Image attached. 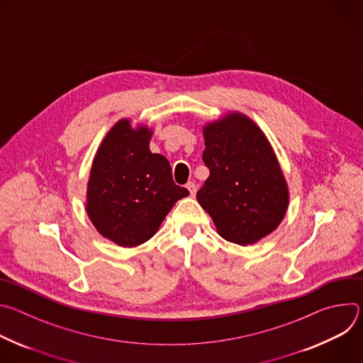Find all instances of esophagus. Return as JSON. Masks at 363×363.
Returning a JSON list of instances; mask_svg holds the SVG:
<instances>
[{"instance_id":"34e87169","label":"esophagus","mask_w":363,"mask_h":363,"mask_svg":"<svg viewBox=\"0 0 363 363\" xmlns=\"http://www.w3.org/2000/svg\"><path fill=\"white\" fill-rule=\"evenodd\" d=\"M186 189L189 191L191 196H195V194H196V186H195L194 182H188V184H186Z\"/></svg>"}]
</instances>
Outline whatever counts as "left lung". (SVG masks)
Listing matches in <instances>:
<instances>
[{"instance_id":"obj_1","label":"left lung","mask_w":363,"mask_h":363,"mask_svg":"<svg viewBox=\"0 0 363 363\" xmlns=\"http://www.w3.org/2000/svg\"><path fill=\"white\" fill-rule=\"evenodd\" d=\"M210 177L196 199L227 241L250 245L272 234L289 208V186L266 133L241 112L202 128Z\"/></svg>"}]
</instances>
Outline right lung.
<instances>
[{"mask_svg":"<svg viewBox=\"0 0 363 363\" xmlns=\"http://www.w3.org/2000/svg\"><path fill=\"white\" fill-rule=\"evenodd\" d=\"M152 128L118 121L100 142L86 191V213L97 233L121 247L146 242L175 202L189 195L175 185L168 160L152 153Z\"/></svg>","mask_w":363,"mask_h":363,"instance_id":"1","label":"right lung"}]
</instances>
